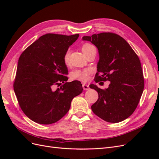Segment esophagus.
<instances>
[{
    "mask_svg": "<svg viewBox=\"0 0 159 159\" xmlns=\"http://www.w3.org/2000/svg\"><path fill=\"white\" fill-rule=\"evenodd\" d=\"M82 87H83V88H84V89L85 91H87V90H88L89 89V85L88 84H83Z\"/></svg>",
    "mask_w": 159,
    "mask_h": 159,
    "instance_id": "esophagus-1",
    "label": "esophagus"
}]
</instances>
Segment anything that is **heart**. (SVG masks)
Wrapping results in <instances>:
<instances>
[{
    "mask_svg": "<svg viewBox=\"0 0 159 159\" xmlns=\"http://www.w3.org/2000/svg\"><path fill=\"white\" fill-rule=\"evenodd\" d=\"M94 46L91 45L89 44H85L82 46V51L85 53L89 50L90 49L93 48ZM70 50H68L65 53L64 55V61L66 63H68L70 57ZM91 70L89 69H84V70H76L72 72L71 74V78L72 80H79L81 81H88L89 78V74H90Z\"/></svg>",
    "mask_w": 159,
    "mask_h": 159,
    "instance_id": "obj_1",
    "label": "heart"
}]
</instances>
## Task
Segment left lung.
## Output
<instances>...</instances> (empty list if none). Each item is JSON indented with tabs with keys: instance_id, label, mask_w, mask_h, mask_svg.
<instances>
[{
	"instance_id": "left-lung-1",
	"label": "left lung",
	"mask_w": 159,
	"mask_h": 159,
	"mask_svg": "<svg viewBox=\"0 0 159 159\" xmlns=\"http://www.w3.org/2000/svg\"><path fill=\"white\" fill-rule=\"evenodd\" d=\"M82 40L91 42L98 50L95 82L110 81L105 89L95 84L89 85L99 95L91 109L105 121L121 122L134 111L143 91V74L139 57L127 42L116 34L103 32L84 36Z\"/></svg>"
}]
</instances>
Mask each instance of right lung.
Here are the masks:
<instances>
[{"mask_svg": "<svg viewBox=\"0 0 159 159\" xmlns=\"http://www.w3.org/2000/svg\"><path fill=\"white\" fill-rule=\"evenodd\" d=\"M79 34H46L22 52L14 82V93L22 111L42 125L57 122L68 112L72 99L83 91L79 81H68L64 55ZM61 83L65 84L60 85ZM60 88L56 90L53 86Z\"/></svg>", "mask_w": 159, "mask_h": 159, "instance_id": "add662e5", "label": "right lung"}]
</instances>
